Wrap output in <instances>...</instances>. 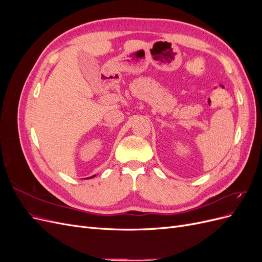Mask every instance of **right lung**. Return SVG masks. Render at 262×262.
I'll list each match as a JSON object with an SVG mask.
<instances>
[{"label":"right lung","mask_w":262,"mask_h":262,"mask_svg":"<svg viewBox=\"0 0 262 262\" xmlns=\"http://www.w3.org/2000/svg\"><path fill=\"white\" fill-rule=\"evenodd\" d=\"M95 176H96V175H94V176H91V177H89V178H86V179H91V178H94Z\"/></svg>","instance_id":"add662e5"}]
</instances>
